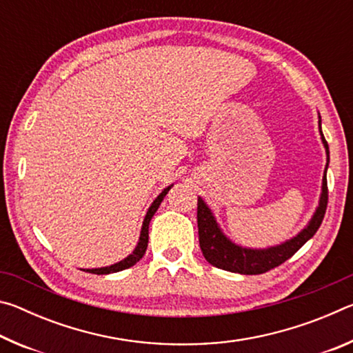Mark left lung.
I'll return each instance as SVG.
<instances>
[{
    "instance_id": "1",
    "label": "left lung",
    "mask_w": 353,
    "mask_h": 353,
    "mask_svg": "<svg viewBox=\"0 0 353 353\" xmlns=\"http://www.w3.org/2000/svg\"><path fill=\"white\" fill-rule=\"evenodd\" d=\"M319 132L322 143H324L327 152V165L322 177V193L319 198V205L316 208L313 218L310 219L305 229H302L296 236L291 240H286L277 246H271L266 249H249L238 246L232 240H229L221 230L219 224L214 219L213 213L204 199L198 198V229H199V244L201 250L204 254L205 260L210 265L219 268V270L244 274V276H255V274H263L271 271L283 261L291 259L316 232L324 219L328 201V190H327V166H328V145L324 139V134L321 130V117H319Z\"/></svg>"
}]
</instances>
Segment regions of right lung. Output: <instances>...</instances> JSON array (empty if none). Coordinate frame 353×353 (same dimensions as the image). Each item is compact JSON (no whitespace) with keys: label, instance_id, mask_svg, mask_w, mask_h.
<instances>
[{"label":"right lung","instance_id":"right-lung-1","mask_svg":"<svg viewBox=\"0 0 353 353\" xmlns=\"http://www.w3.org/2000/svg\"><path fill=\"white\" fill-rule=\"evenodd\" d=\"M172 185L170 187H166L162 193H160L155 201L151 204V207L148 208V213L145 219H143V225H141V232H140V240L139 244H137V248L134 249V252L128 255L126 259L115 263V265H110V266H105V268H94V270H83L87 272H92V274H110V272H118V271H123V270H128V268L134 266L137 261L141 260V256L145 255L146 252V248H148V240H149V223H151V219L154 216V213L157 212L159 205L162 204V201L166 194H168V191L171 190Z\"/></svg>","mask_w":353,"mask_h":353}]
</instances>
